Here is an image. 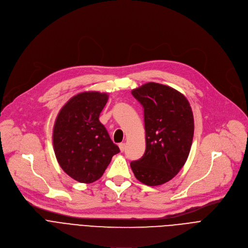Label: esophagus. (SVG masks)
<instances>
[{
  "label": "esophagus",
  "instance_id": "34e87169",
  "mask_svg": "<svg viewBox=\"0 0 248 248\" xmlns=\"http://www.w3.org/2000/svg\"><path fill=\"white\" fill-rule=\"evenodd\" d=\"M119 147H120V150H121L122 152H124V149H125V144H124V143H120V144H119Z\"/></svg>",
  "mask_w": 248,
  "mask_h": 248
}]
</instances>
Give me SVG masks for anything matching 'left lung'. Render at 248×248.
Masks as SVG:
<instances>
[{
	"mask_svg": "<svg viewBox=\"0 0 248 248\" xmlns=\"http://www.w3.org/2000/svg\"><path fill=\"white\" fill-rule=\"evenodd\" d=\"M131 94L144 109L146 149L130 167L140 183L160 186L187 160L194 132L192 110L184 94L160 83L148 82Z\"/></svg>",
	"mask_w": 248,
	"mask_h": 248,
	"instance_id": "obj_1",
	"label": "left lung"
}]
</instances>
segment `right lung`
<instances>
[{
	"label": "right lung",
	"mask_w": 248,
	"mask_h": 248,
	"mask_svg": "<svg viewBox=\"0 0 248 248\" xmlns=\"http://www.w3.org/2000/svg\"><path fill=\"white\" fill-rule=\"evenodd\" d=\"M107 101V93H79L64 104L56 119L53 129L56 158L63 171L79 183L99 180L112 157L120 152L99 121Z\"/></svg>",
	"instance_id": "add662e5"
}]
</instances>
